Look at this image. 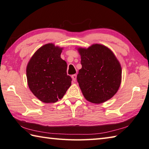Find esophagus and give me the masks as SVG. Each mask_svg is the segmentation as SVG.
Instances as JSON below:
<instances>
[{"label": "esophagus", "mask_w": 149, "mask_h": 149, "mask_svg": "<svg viewBox=\"0 0 149 149\" xmlns=\"http://www.w3.org/2000/svg\"><path fill=\"white\" fill-rule=\"evenodd\" d=\"M71 78L72 79V80H73L74 81H75L76 80H77V74H72L71 76Z\"/></svg>", "instance_id": "esophagus-1"}]
</instances>
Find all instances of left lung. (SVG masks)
Segmentation results:
<instances>
[{"label": "left lung", "instance_id": "1", "mask_svg": "<svg viewBox=\"0 0 149 149\" xmlns=\"http://www.w3.org/2000/svg\"><path fill=\"white\" fill-rule=\"evenodd\" d=\"M81 68L77 81L84 98L93 104L110 100L119 89L121 67L113 51L104 45L95 44L78 47Z\"/></svg>", "mask_w": 149, "mask_h": 149}]
</instances>
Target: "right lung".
Masks as SVG:
<instances>
[{"label": "right lung", "instance_id": "1", "mask_svg": "<svg viewBox=\"0 0 149 149\" xmlns=\"http://www.w3.org/2000/svg\"><path fill=\"white\" fill-rule=\"evenodd\" d=\"M62 49L52 43L45 44L33 54L27 65L29 89L42 102H56L71 85L72 79L66 72L67 63L60 57Z\"/></svg>", "mask_w": 149, "mask_h": 149}]
</instances>
